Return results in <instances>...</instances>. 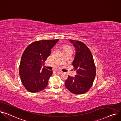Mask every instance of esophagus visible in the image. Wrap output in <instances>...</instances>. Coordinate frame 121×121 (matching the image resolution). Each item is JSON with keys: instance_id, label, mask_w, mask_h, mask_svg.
Segmentation results:
<instances>
[{"instance_id": "1", "label": "esophagus", "mask_w": 121, "mask_h": 121, "mask_svg": "<svg viewBox=\"0 0 121 121\" xmlns=\"http://www.w3.org/2000/svg\"><path fill=\"white\" fill-rule=\"evenodd\" d=\"M56 72H57V73H59V74H61V73H62L63 72L61 71H60V70H57L56 71Z\"/></svg>"}]
</instances>
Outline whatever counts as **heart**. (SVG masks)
Here are the masks:
<instances>
[{
    "mask_svg": "<svg viewBox=\"0 0 121 121\" xmlns=\"http://www.w3.org/2000/svg\"><path fill=\"white\" fill-rule=\"evenodd\" d=\"M64 48L65 50L68 49H71V48H68V47H64Z\"/></svg>",
    "mask_w": 121,
    "mask_h": 121,
    "instance_id": "b5f03b06",
    "label": "heart"
}]
</instances>
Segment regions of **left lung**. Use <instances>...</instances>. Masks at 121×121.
I'll return each instance as SVG.
<instances>
[{"mask_svg":"<svg viewBox=\"0 0 121 121\" xmlns=\"http://www.w3.org/2000/svg\"><path fill=\"white\" fill-rule=\"evenodd\" d=\"M76 50L73 62L74 70H77L75 77L69 75L65 85L71 93L80 95L87 92L93 85L96 74V69L90 50L83 42L73 40Z\"/></svg>","mask_w":121,"mask_h":121,"instance_id":"1","label":"left lung"}]
</instances>
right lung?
<instances>
[{
	"label": "right lung",
	"mask_w": 121,
	"mask_h": 121,
	"mask_svg": "<svg viewBox=\"0 0 121 121\" xmlns=\"http://www.w3.org/2000/svg\"><path fill=\"white\" fill-rule=\"evenodd\" d=\"M58 41L59 39L35 41L24 50L19 74L23 85L28 91L38 92L47 86L52 71L41 68L50 55L51 49Z\"/></svg>",
	"instance_id": "add662e5"
}]
</instances>
